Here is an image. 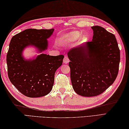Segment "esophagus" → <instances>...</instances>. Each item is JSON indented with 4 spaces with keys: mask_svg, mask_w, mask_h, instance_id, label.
<instances>
[{
    "mask_svg": "<svg viewBox=\"0 0 129 129\" xmlns=\"http://www.w3.org/2000/svg\"><path fill=\"white\" fill-rule=\"evenodd\" d=\"M69 61L70 60H69V58L68 57V56H65L64 58V63H65V64H68V63L69 62Z\"/></svg>",
    "mask_w": 129,
    "mask_h": 129,
    "instance_id": "34e87169",
    "label": "esophagus"
}]
</instances>
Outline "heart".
I'll use <instances>...</instances> for the list:
<instances>
[{
  "mask_svg": "<svg viewBox=\"0 0 129 129\" xmlns=\"http://www.w3.org/2000/svg\"><path fill=\"white\" fill-rule=\"evenodd\" d=\"M81 33L79 31H73L68 33L63 37V41L64 42L69 43L77 40L81 36Z\"/></svg>",
  "mask_w": 129,
  "mask_h": 129,
  "instance_id": "b5f03b06",
  "label": "heart"
}]
</instances>
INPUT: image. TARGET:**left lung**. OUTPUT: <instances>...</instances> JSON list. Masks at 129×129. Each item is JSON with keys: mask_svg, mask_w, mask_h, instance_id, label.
<instances>
[{"mask_svg": "<svg viewBox=\"0 0 129 129\" xmlns=\"http://www.w3.org/2000/svg\"><path fill=\"white\" fill-rule=\"evenodd\" d=\"M91 28L92 41L68 52L73 89L78 95L86 97L100 95L113 84L120 60L115 35L100 26Z\"/></svg>", "mask_w": 129, "mask_h": 129, "instance_id": "left-lung-1", "label": "left lung"}]
</instances>
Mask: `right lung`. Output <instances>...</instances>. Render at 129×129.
Returning a JSON list of instances; mask_svg holds the SVG:
<instances>
[{
  "label": "right lung",
  "mask_w": 129,
  "mask_h": 129,
  "mask_svg": "<svg viewBox=\"0 0 129 129\" xmlns=\"http://www.w3.org/2000/svg\"><path fill=\"white\" fill-rule=\"evenodd\" d=\"M54 29H29L13 36L7 55L8 74L14 86L29 98H39L50 92L54 82L55 73L62 64L64 56L42 54L33 59L26 60L24 49L29 46L39 53L46 50L47 39Z\"/></svg>",
  "instance_id": "1"
}]
</instances>
